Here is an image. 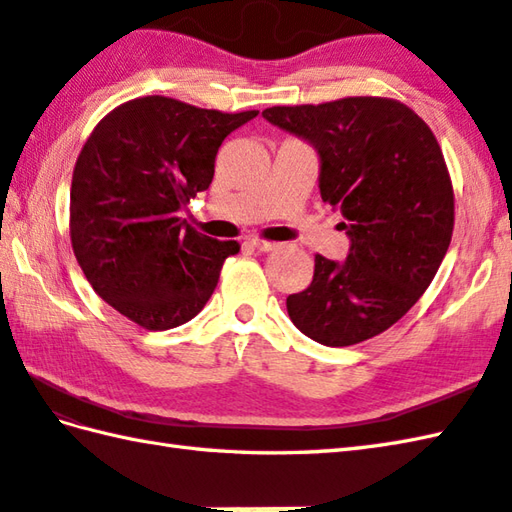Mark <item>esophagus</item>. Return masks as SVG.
Segmentation results:
<instances>
[{
    "mask_svg": "<svg viewBox=\"0 0 512 512\" xmlns=\"http://www.w3.org/2000/svg\"><path fill=\"white\" fill-rule=\"evenodd\" d=\"M248 244L253 246V248H257L259 253H268V250H275V248H279V244H275V242H266V239H259V237H250V239H248Z\"/></svg>",
    "mask_w": 512,
    "mask_h": 512,
    "instance_id": "obj_1",
    "label": "esophagus"
}]
</instances>
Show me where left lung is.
Listing matches in <instances>:
<instances>
[{"instance_id":"8db88e82","label":"left lung","mask_w":512,"mask_h":512,"mask_svg":"<svg viewBox=\"0 0 512 512\" xmlns=\"http://www.w3.org/2000/svg\"><path fill=\"white\" fill-rule=\"evenodd\" d=\"M262 116L317 149L321 198L352 242L341 264L314 257L312 284L286 299L290 319L328 347L372 339L422 297L451 244L453 184L438 140L405 103L380 96Z\"/></svg>"}]
</instances>
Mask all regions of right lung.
<instances>
[{
  "instance_id": "obj_1",
  "label": "right lung",
  "mask_w": 512,
  "mask_h": 512,
  "mask_svg": "<svg viewBox=\"0 0 512 512\" xmlns=\"http://www.w3.org/2000/svg\"><path fill=\"white\" fill-rule=\"evenodd\" d=\"M255 116L140 96L85 140L70 189L74 257L96 295L140 328L191 321L224 259L239 253L237 242L202 235L178 213L209 189L224 138Z\"/></svg>"
}]
</instances>
